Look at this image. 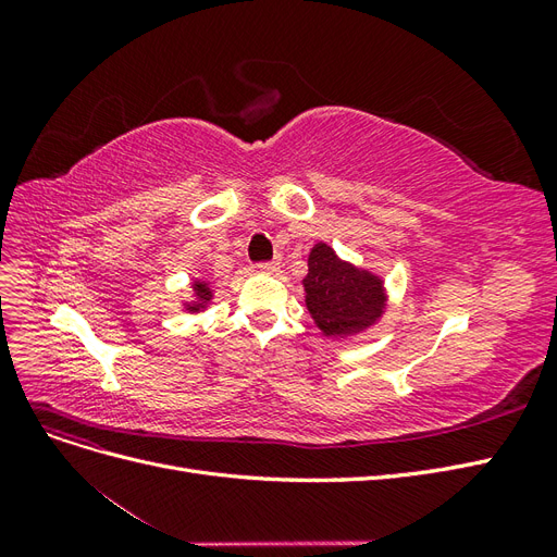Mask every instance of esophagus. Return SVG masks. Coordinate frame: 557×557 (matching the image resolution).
Segmentation results:
<instances>
[{"label":"esophagus","mask_w":557,"mask_h":557,"mask_svg":"<svg viewBox=\"0 0 557 557\" xmlns=\"http://www.w3.org/2000/svg\"><path fill=\"white\" fill-rule=\"evenodd\" d=\"M258 267H260V272H264V274H276L278 269H281V260L274 258V260H269V262H260Z\"/></svg>","instance_id":"1"}]
</instances>
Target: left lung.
<instances>
[{
	"label": "left lung",
	"instance_id": "obj_1",
	"mask_svg": "<svg viewBox=\"0 0 557 557\" xmlns=\"http://www.w3.org/2000/svg\"><path fill=\"white\" fill-rule=\"evenodd\" d=\"M307 309L327 336H344L372 325L385 307L379 276L344 262L327 244H315L305 278Z\"/></svg>",
	"mask_w": 557,
	"mask_h": 557
}]
</instances>
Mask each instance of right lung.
Wrapping results in <instances>:
<instances>
[{
    "mask_svg": "<svg viewBox=\"0 0 557 557\" xmlns=\"http://www.w3.org/2000/svg\"><path fill=\"white\" fill-rule=\"evenodd\" d=\"M193 288H195V297H197V301H195V305H188V309H190V311H199V309H205V305H207V301L211 299V290H209V285H207V283H201V281H195Z\"/></svg>",
    "mask_w": 557,
    "mask_h": 557,
    "instance_id": "obj_1",
    "label": "right lung"
}]
</instances>
